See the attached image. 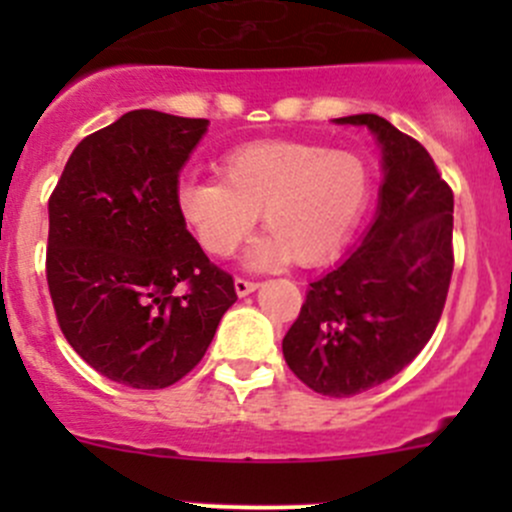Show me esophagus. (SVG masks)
Masks as SVG:
<instances>
[{
  "label": "esophagus",
  "mask_w": 512,
  "mask_h": 512,
  "mask_svg": "<svg viewBox=\"0 0 512 512\" xmlns=\"http://www.w3.org/2000/svg\"><path fill=\"white\" fill-rule=\"evenodd\" d=\"M257 287H260V282H255V280H245V277H237V280H235V292L240 294V297L255 292Z\"/></svg>",
  "instance_id": "obj_1"
}]
</instances>
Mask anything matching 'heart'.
I'll return each mask as SVG.
<instances>
[{"label":"heart","mask_w":512,"mask_h":512,"mask_svg":"<svg viewBox=\"0 0 512 512\" xmlns=\"http://www.w3.org/2000/svg\"><path fill=\"white\" fill-rule=\"evenodd\" d=\"M223 180L185 178L178 208L208 255L227 257L262 213L270 237L250 252L252 267L289 257L319 265L337 255L366 213L371 170L352 151L299 141L250 143L220 160Z\"/></svg>","instance_id":"heart-1"}]
</instances>
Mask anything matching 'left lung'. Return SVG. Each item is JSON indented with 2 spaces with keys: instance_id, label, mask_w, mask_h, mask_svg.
Returning a JSON list of instances; mask_svg holds the SVG:
<instances>
[{
  "instance_id": "obj_1",
  "label": "left lung",
  "mask_w": 512,
  "mask_h": 512,
  "mask_svg": "<svg viewBox=\"0 0 512 512\" xmlns=\"http://www.w3.org/2000/svg\"><path fill=\"white\" fill-rule=\"evenodd\" d=\"M381 143L384 185L364 240L309 285L282 354L322 396L384 384L428 344L453 275V190L416 138L376 113L337 118Z\"/></svg>"
}]
</instances>
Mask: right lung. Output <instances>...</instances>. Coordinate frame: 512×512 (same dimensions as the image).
<instances>
[{"mask_svg":"<svg viewBox=\"0 0 512 512\" xmlns=\"http://www.w3.org/2000/svg\"><path fill=\"white\" fill-rule=\"evenodd\" d=\"M205 118L128 111L74 148L49 198L46 282L66 342L98 374L165 389L208 352L235 304L178 208Z\"/></svg>","mask_w":512,"mask_h":512,"instance_id":"1","label":"right lung"}]
</instances>
